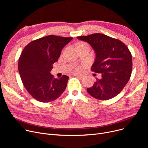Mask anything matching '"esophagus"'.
I'll list each match as a JSON object with an SVG mask.
<instances>
[{
	"mask_svg": "<svg viewBox=\"0 0 148 148\" xmlns=\"http://www.w3.org/2000/svg\"><path fill=\"white\" fill-rule=\"evenodd\" d=\"M74 75L75 77H79V78H83V77H84L82 74H74Z\"/></svg>",
	"mask_w": 148,
	"mask_h": 148,
	"instance_id": "obj_1",
	"label": "esophagus"
}]
</instances>
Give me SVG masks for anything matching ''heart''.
Segmentation results:
<instances>
[{"label":"heart","instance_id":"obj_1","mask_svg":"<svg viewBox=\"0 0 148 148\" xmlns=\"http://www.w3.org/2000/svg\"><path fill=\"white\" fill-rule=\"evenodd\" d=\"M84 45H88V44L86 42H79L78 44H77V47H81V46H84ZM82 70V67L78 65H74L72 69H71V71L74 73H77V72H79Z\"/></svg>","mask_w":148,"mask_h":148}]
</instances>
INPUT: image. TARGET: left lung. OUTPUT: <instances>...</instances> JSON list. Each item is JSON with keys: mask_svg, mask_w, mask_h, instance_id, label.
Wrapping results in <instances>:
<instances>
[{"mask_svg": "<svg viewBox=\"0 0 148 148\" xmlns=\"http://www.w3.org/2000/svg\"><path fill=\"white\" fill-rule=\"evenodd\" d=\"M88 42L96 53L92 71L101 74L87 91L99 100H108L118 95L129 81L133 60L127 46L118 39L102 34L77 37Z\"/></svg>", "mask_w": 148, "mask_h": 148, "instance_id": "1", "label": "left lung"}]
</instances>
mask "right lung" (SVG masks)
Wrapping results in <instances>:
<instances>
[{
  "instance_id": "obj_1",
  "label": "right lung",
  "mask_w": 148,
  "mask_h": 148,
  "mask_svg": "<svg viewBox=\"0 0 148 148\" xmlns=\"http://www.w3.org/2000/svg\"><path fill=\"white\" fill-rule=\"evenodd\" d=\"M72 39L46 36L31 41L22 51L18 64L21 79L29 94L38 101H53L66 89L69 77L63 75L55 79L50 71L62 49Z\"/></svg>"
}]
</instances>
